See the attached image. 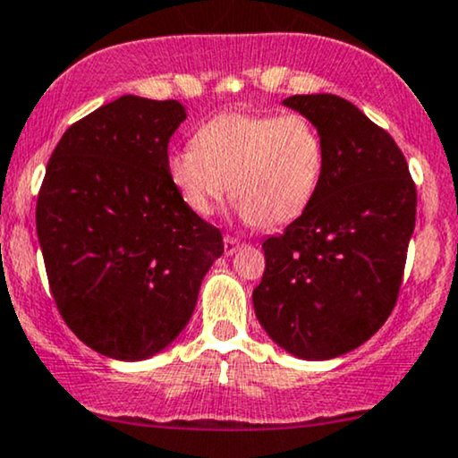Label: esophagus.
<instances>
[{"mask_svg":"<svg viewBox=\"0 0 458 458\" xmlns=\"http://www.w3.org/2000/svg\"><path fill=\"white\" fill-rule=\"evenodd\" d=\"M241 241L234 239V236H224V253L225 256H233V253L239 251Z\"/></svg>","mask_w":458,"mask_h":458,"instance_id":"34e87169","label":"esophagus"}]
</instances>
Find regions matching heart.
<instances>
[{
	"mask_svg": "<svg viewBox=\"0 0 458 458\" xmlns=\"http://www.w3.org/2000/svg\"><path fill=\"white\" fill-rule=\"evenodd\" d=\"M323 169V139L300 114H219L196 131L194 146L166 156V177L190 211L211 216L230 188L236 211L262 228L302 216Z\"/></svg>",
	"mask_w": 458,
	"mask_h": 458,
	"instance_id": "obj_1",
	"label": "heart"
}]
</instances>
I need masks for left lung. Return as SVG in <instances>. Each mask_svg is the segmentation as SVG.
Instances as JSON below:
<instances>
[{
	"instance_id": "8db88e82",
	"label": "left lung",
	"mask_w": 458,
	"mask_h": 458,
	"mask_svg": "<svg viewBox=\"0 0 458 458\" xmlns=\"http://www.w3.org/2000/svg\"><path fill=\"white\" fill-rule=\"evenodd\" d=\"M319 131L326 169L315 200L264 241L253 309L266 334L300 359L344 355L383 327L397 302L416 186L393 137L335 95H293Z\"/></svg>"
}]
</instances>
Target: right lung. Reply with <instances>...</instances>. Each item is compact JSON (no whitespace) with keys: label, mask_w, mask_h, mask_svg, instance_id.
Masks as SVG:
<instances>
[{"label":"right lung","mask_w":458,"mask_h":458,"mask_svg":"<svg viewBox=\"0 0 458 458\" xmlns=\"http://www.w3.org/2000/svg\"><path fill=\"white\" fill-rule=\"evenodd\" d=\"M179 101L124 95L78 120L52 152L36 207L38 239L63 321L120 361L166 349L192 317L222 233L166 177Z\"/></svg>","instance_id":"obj_1"}]
</instances>
